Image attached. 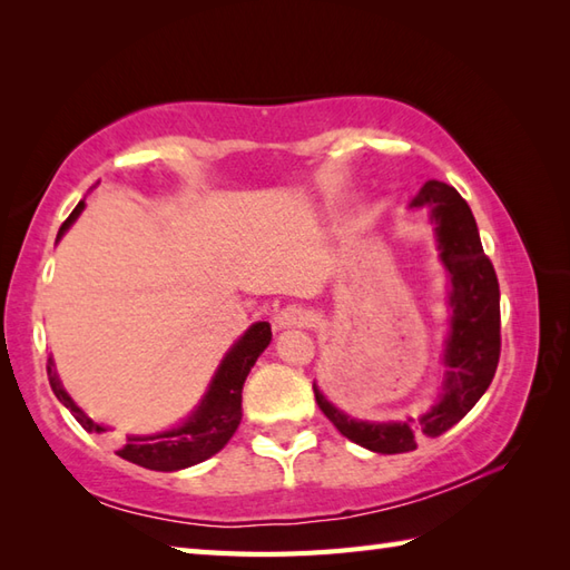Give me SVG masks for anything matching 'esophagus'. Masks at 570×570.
<instances>
[{
  "label": "esophagus",
  "instance_id": "esophagus-1",
  "mask_svg": "<svg viewBox=\"0 0 570 570\" xmlns=\"http://www.w3.org/2000/svg\"><path fill=\"white\" fill-rule=\"evenodd\" d=\"M276 328H294V325H308V313L301 306H284L274 316Z\"/></svg>",
  "mask_w": 570,
  "mask_h": 570
}]
</instances>
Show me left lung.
I'll list each match as a JSON object with an SVG mask.
<instances>
[{
    "instance_id": "1",
    "label": "left lung",
    "mask_w": 570,
    "mask_h": 570,
    "mask_svg": "<svg viewBox=\"0 0 570 570\" xmlns=\"http://www.w3.org/2000/svg\"><path fill=\"white\" fill-rule=\"evenodd\" d=\"M423 205H431L441 262L451 276L448 304L453 316L445 337V380L439 402L421 419L390 423L357 421L335 409L313 384L321 411L345 439L386 455L414 451L419 435L435 439L455 426L485 394L500 362V284L492 262L482 252L470 205L453 186L441 180H426L419 196L411 200V208Z\"/></svg>"
}]
</instances>
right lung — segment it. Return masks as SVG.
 Segmentation results:
<instances>
[{"label": "right lung", "instance_id": "right-lung-1", "mask_svg": "<svg viewBox=\"0 0 570 570\" xmlns=\"http://www.w3.org/2000/svg\"><path fill=\"white\" fill-rule=\"evenodd\" d=\"M82 205L85 203H78L76 210L68 215V220L60 225L58 237L76 223V217L82 213ZM269 341L272 325L266 321L254 323L225 355L208 386V394L203 396L200 406L193 411L180 426L154 435H127V443L119 448L117 455L141 468L174 472L203 463V460H208L217 451H223L225 443L233 439V433L237 431L242 421V384H245L249 370L264 353L266 345H269ZM46 370L48 382H51V390L58 396V402L70 409V414L78 419L85 431L102 433L105 426L95 423L90 416H85L82 409H78V404L68 396L63 384L58 380V372L51 357H48Z\"/></svg>", "mask_w": 570, "mask_h": 570}]
</instances>
